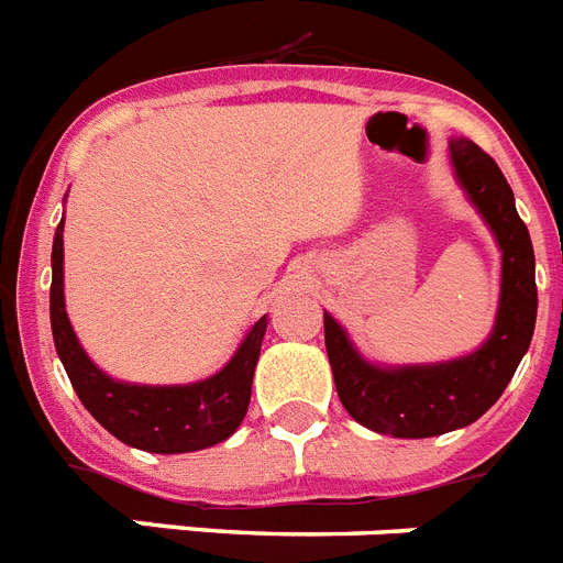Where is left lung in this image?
<instances>
[{"instance_id": "1", "label": "left lung", "mask_w": 563, "mask_h": 563, "mask_svg": "<svg viewBox=\"0 0 563 563\" xmlns=\"http://www.w3.org/2000/svg\"><path fill=\"white\" fill-rule=\"evenodd\" d=\"M451 158L464 192L501 246V300L490 340L453 363L376 368L356 354L334 317H322L340 402L356 422L383 437L428 439L476 422L505 394L536 329V254L510 184L473 141H453Z\"/></svg>"}]
</instances>
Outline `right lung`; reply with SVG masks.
Listing matches in <instances>:
<instances>
[{
  "label": "right lung",
  "instance_id": "add662e5",
  "mask_svg": "<svg viewBox=\"0 0 563 563\" xmlns=\"http://www.w3.org/2000/svg\"><path fill=\"white\" fill-rule=\"evenodd\" d=\"M65 221L53 238V283L51 325L58 360L70 376L73 390L96 422L130 448L150 453H189L229 439L243 422L252 399V376L261 342L266 334V317L254 322L241 349L229 365L195 385H126L115 383L90 363L78 345L65 311Z\"/></svg>",
  "mask_w": 563,
  "mask_h": 563
}]
</instances>
